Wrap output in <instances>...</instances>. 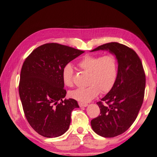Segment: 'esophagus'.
Returning <instances> with one entry per match:
<instances>
[{"mask_svg":"<svg viewBox=\"0 0 157 157\" xmlns=\"http://www.w3.org/2000/svg\"><path fill=\"white\" fill-rule=\"evenodd\" d=\"M78 105H79V106L81 107H86V106H87L88 104H87V103H83L79 102V103H78Z\"/></svg>","mask_w":157,"mask_h":157,"instance_id":"esophagus-1","label":"esophagus"}]
</instances>
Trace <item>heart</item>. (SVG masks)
<instances>
[{
  "mask_svg": "<svg viewBox=\"0 0 157 157\" xmlns=\"http://www.w3.org/2000/svg\"><path fill=\"white\" fill-rule=\"evenodd\" d=\"M78 67L82 71L89 73L87 87L71 90L72 98L81 103L93 100L99 93L109 92L116 82L118 73V62L113 54L102 56L86 55L78 62ZM74 69L71 64H66L62 71V78L67 86H73Z\"/></svg>",
  "mask_w": 157,
  "mask_h": 157,
  "instance_id": "obj_1",
  "label": "heart"
}]
</instances>
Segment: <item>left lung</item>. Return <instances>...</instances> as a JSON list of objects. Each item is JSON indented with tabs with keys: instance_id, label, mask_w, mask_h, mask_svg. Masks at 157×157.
Instances as JSON below:
<instances>
[{
	"instance_id": "obj_1",
	"label": "left lung",
	"mask_w": 157,
	"mask_h": 157,
	"mask_svg": "<svg viewBox=\"0 0 157 157\" xmlns=\"http://www.w3.org/2000/svg\"><path fill=\"white\" fill-rule=\"evenodd\" d=\"M99 50H109L116 55L118 73L113 88L97 103L100 115L90 124L101 136L113 138L126 132L136 119L144 100L145 72L138 55L124 44L107 43L92 52Z\"/></svg>"
}]
</instances>
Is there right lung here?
I'll use <instances>...</instances> for the list:
<instances>
[{
  "instance_id": "obj_1",
  "label": "right lung",
  "mask_w": 157,
  "mask_h": 157,
  "mask_svg": "<svg viewBox=\"0 0 157 157\" xmlns=\"http://www.w3.org/2000/svg\"><path fill=\"white\" fill-rule=\"evenodd\" d=\"M57 43L37 48L24 61L19 93L26 119L33 130L46 138H56L68 130L71 113L79 107L74 99H64L62 78L66 64L84 53Z\"/></svg>"
}]
</instances>
